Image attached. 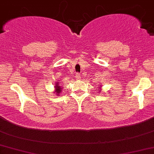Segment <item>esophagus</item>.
<instances>
[{"instance_id": "esophagus-1", "label": "esophagus", "mask_w": 154, "mask_h": 154, "mask_svg": "<svg viewBox=\"0 0 154 154\" xmlns=\"http://www.w3.org/2000/svg\"><path fill=\"white\" fill-rule=\"evenodd\" d=\"M75 78H76V80H80V79H81V76H80V74H76Z\"/></svg>"}]
</instances>
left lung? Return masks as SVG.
Returning <instances> with one entry per match:
<instances>
[{
  "instance_id": "1",
  "label": "left lung",
  "mask_w": 154,
  "mask_h": 154,
  "mask_svg": "<svg viewBox=\"0 0 154 154\" xmlns=\"http://www.w3.org/2000/svg\"><path fill=\"white\" fill-rule=\"evenodd\" d=\"M99 86H100V87H102V86H101V85H99ZM102 91V88H100V90H99V92H100V91Z\"/></svg>"
}]
</instances>
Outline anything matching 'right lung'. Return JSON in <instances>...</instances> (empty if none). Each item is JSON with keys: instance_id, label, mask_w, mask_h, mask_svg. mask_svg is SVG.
<instances>
[{"instance_id": "obj_1", "label": "right lung", "mask_w": 154, "mask_h": 154, "mask_svg": "<svg viewBox=\"0 0 154 154\" xmlns=\"http://www.w3.org/2000/svg\"><path fill=\"white\" fill-rule=\"evenodd\" d=\"M62 91V88L60 87L59 82H56L55 85V91H54V94H56L57 96H59V94L61 93Z\"/></svg>"}]
</instances>
